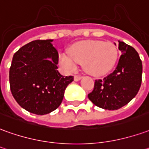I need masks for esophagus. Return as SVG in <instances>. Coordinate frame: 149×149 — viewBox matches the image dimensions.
Masks as SVG:
<instances>
[{
    "mask_svg": "<svg viewBox=\"0 0 149 149\" xmlns=\"http://www.w3.org/2000/svg\"><path fill=\"white\" fill-rule=\"evenodd\" d=\"M81 76H78V75H75L74 76V81H78L81 79Z\"/></svg>",
    "mask_w": 149,
    "mask_h": 149,
    "instance_id": "34e87169",
    "label": "esophagus"
}]
</instances>
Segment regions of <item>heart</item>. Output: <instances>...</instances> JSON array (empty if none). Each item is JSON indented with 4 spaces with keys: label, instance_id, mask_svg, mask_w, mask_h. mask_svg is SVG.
<instances>
[{
    "label": "heart",
    "instance_id": "1",
    "mask_svg": "<svg viewBox=\"0 0 149 149\" xmlns=\"http://www.w3.org/2000/svg\"><path fill=\"white\" fill-rule=\"evenodd\" d=\"M70 54L60 55V64L68 72H75L78 63L83 64L85 72L93 76L107 74L117 61V47L111 42L86 40L76 43L70 48Z\"/></svg>",
    "mask_w": 149,
    "mask_h": 149
}]
</instances>
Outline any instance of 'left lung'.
Masks as SVG:
<instances>
[{
    "instance_id": "8db88e82",
    "label": "left lung",
    "mask_w": 149,
    "mask_h": 149,
    "mask_svg": "<svg viewBox=\"0 0 149 149\" xmlns=\"http://www.w3.org/2000/svg\"><path fill=\"white\" fill-rule=\"evenodd\" d=\"M122 55L114 71L96 80L94 88L88 94L89 99L97 107L114 111L131 102L139 91L142 81V61L132 47L118 41Z\"/></svg>"
}]
</instances>
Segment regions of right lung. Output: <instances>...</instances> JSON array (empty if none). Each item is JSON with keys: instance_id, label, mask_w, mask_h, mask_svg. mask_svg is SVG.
<instances>
[{"instance_id": "add662e5", "label": "right lung", "mask_w": 149, "mask_h": 149, "mask_svg": "<svg viewBox=\"0 0 149 149\" xmlns=\"http://www.w3.org/2000/svg\"><path fill=\"white\" fill-rule=\"evenodd\" d=\"M52 39L35 40L13 55L9 68L10 90L14 99L26 111L47 114L62 102L64 91L73 77L58 71L59 54Z\"/></svg>"}]
</instances>
